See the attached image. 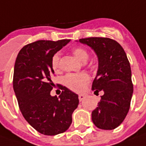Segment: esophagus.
Listing matches in <instances>:
<instances>
[{"instance_id":"esophagus-1","label":"esophagus","mask_w":146,"mask_h":146,"mask_svg":"<svg viewBox=\"0 0 146 146\" xmlns=\"http://www.w3.org/2000/svg\"><path fill=\"white\" fill-rule=\"evenodd\" d=\"M85 98H86V97H85V95H83V94H80V95H79V96H78V98H79V100H80V101H83V100H84V99H85Z\"/></svg>"}]
</instances>
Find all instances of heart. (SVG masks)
<instances>
[{
	"label": "heart",
	"mask_w": 146,
	"mask_h": 146,
	"mask_svg": "<svg viewBox=\"0 0 146 146\" xmlns=\"http://www.w3.org/2000/svg\"><path fill=\"white\" fill-rule=\"evenodd\" d=\"M73 53L77 58L81 61H86L89 58V52L86 48L81 47L73 48L72 50ZM52 69L57 72L60 69V55L59 53H55L51 60ZM90 77L86 73H69L65 76L63 82L67 88L73 90L74 92H81L84 90L85 86L90 82Z\"/></svg>",
	"instance_id": "1"
}]
</instances>
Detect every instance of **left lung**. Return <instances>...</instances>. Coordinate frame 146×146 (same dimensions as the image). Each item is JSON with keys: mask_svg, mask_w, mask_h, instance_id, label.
I'll return each mask as SVG.
<instances>
[{"mask_svg": "<svg viewBox=\"0 0 146 146\" xmlns=\"http://www.w3.org/2000/svg\"><path fill=\"white\" fill-rule=\"evenodd\" d=\"M94 49L98 57V70L92 90L101 101L92 112L94 124L101 129H114L123 122L129 110L133 86L126 53L115 40L88 37L79 40Z\"/></svg>", "mask_w": 146, "mask_h": 146, "instance_id": "left-lung-1", "label": "left lung"}]
</instances>
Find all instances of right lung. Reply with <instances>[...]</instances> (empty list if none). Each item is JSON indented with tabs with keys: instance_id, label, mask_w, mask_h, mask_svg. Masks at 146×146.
Returning <instances> with one entry per match:
<instances>
[{
	"instance_id": "obj_1",
	"label": "right lung",
	"mask_w": 146,
	"mask_h": 146,
	"mask_svg": "<svg viewBox=\"0 0 146 146\" xmlns=\"http://www.w3.org/2000/svg\"><path fill=\"white\" fill-rule=\"evenodd\" d=\"M70 40H40L25 45L17 56L13 90L25 119L37 132L53 136L65 132L79 104L78 95L59 85L60 95L52 97V56Z\"/></svg>"
}]
</instances>
